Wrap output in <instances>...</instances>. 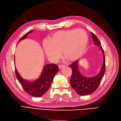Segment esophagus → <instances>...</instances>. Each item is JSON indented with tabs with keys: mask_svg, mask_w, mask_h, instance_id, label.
Returning <instances> with one entry per match:
<instances>
[{
	"mask_svg": "<svg viewBox=\"0 0 121 121\" xmlns=\"http://www.w3.org/2000/svg\"><path fill=\"white\" fill-rule=\"evenodd\" d=\"M58 66H59V69H61L62 68L65 67V65H59Z\"/></svg>",
	"mask_w": 121,
	"mask_h": 121,
	"instance_id": "1",
	"label": "esophagus"
}]
</instances>
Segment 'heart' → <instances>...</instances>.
I'll return each mask as SVG.
<instances>
[{
    "label": "heart",
    "mask_w": 121,
    "mask_h": 121,
    "mask_svg": "<svg viewBox=\"0 0 121 121\" xmlns=\"http://www.w3.org/2000/svg\"><path fill=\"white\" fill-rule=\"evenodd\" d=\"M88 36L82 29L60 30L49 35L43 44L45 55L49 60L55 62L62 56L68 61H73L82 56L87 47Z\"/></svg>",
    "instance_id": "obj_1"
}]
</instances>
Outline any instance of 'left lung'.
Returning <instances> with one entry per match:
<instances>
[{"label":"left lung","mask_w":121,"mask_h":121,"mask_svg":"<svg viewBox=\"0 0 121 121\" xmlns=\"http://www.w3.org/2000/svg\"><path fill=\"white\" fill-rule=\"evenodd\" d=\"M91 34L95 45L98 46L101 50L103 54V64L99 73L91 77H86L80 72L78 65V60L75 61L69 66L72 69V76L70 80L71 86L80 95H87L95 92L99 86L105 72V57L104 51L99 39L93 32H91Z\"/></svg>","instance_id":"left-lung-1"}]
</instances>
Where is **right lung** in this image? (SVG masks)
<instances>
[{
    "instance_id": "1",
    "label": "right lung",
    "mask_w": 121,
    "mask_h": 121,
    "mask_svg": "<svg viewBox=\"0 0 121 121\" xmlns=\"http://www.w3.org/2000/svg\"><path fill=\"white\" fill-rule=\"evenodd\" d=\"M32 31L31 30L26 33L20 39L18 43ZM58 70L59 67L57 65L53 64L47 65L44 66L35 77L28 78L22 76L15 67L16 77L23 89L27 94L34 97H41L47 91Z\"/></svg>"
}]
</instances>
